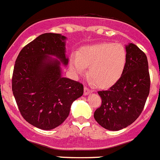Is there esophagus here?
<instances>
[{
	"mask_svg": "<svg viewBox=\"0 0 160 160\" xmlns=\"http://www.w3.org/2000/svg\"><path fill=\"white\" fill-rule=\"evenodd\" d=\"M93 92V90H91L90 88H88L87 86H85L84 87V95H89Z\"/></svg>",
	"mask_w": 160,
	"mask_h": 160,
	"instance_id": "1",
	"label": "esophagus"
}]
</instances>
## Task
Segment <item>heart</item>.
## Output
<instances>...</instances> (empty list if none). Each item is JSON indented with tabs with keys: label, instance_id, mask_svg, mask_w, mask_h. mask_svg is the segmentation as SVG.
Wrapping results in <instances>:
<instances>
[{
	"label": "heart",
	"instance_id": "b5f03b06",
	"mask_svg": "<svg viewBox=\"0 0 160 160\" xmlns=\"http://www.w3.org/2000/svg\"><path fill=\"white\" fill-rule=\"evenodd\" d=\"M127 62V52L119 43H100L82 48L70 61L74 74H80L88 67L91 82L102 88L113 85L121 78Z\"/></svg>",
	"mask_w": 160,
	"mask_h": 160
}]
</instances>
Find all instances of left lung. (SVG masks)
I'll list each match as a JSON object with an SVG mask.
<instances>
[{
    "mask_svg": "<svg viewBox=\"0 0 160 160\" xmlns=\"http://www.w3.org/2000/svg\"><path fill=\"white\" fill-rule=\"evenodd\" d=\"M125 49V68L109 90L98 91L102 105L93 114L98 124L111 131L126 128L138 118L150 91L147 56L133 43L127 45Z\"/></svg>",
    "mask_w": 160,
    "mask_h": 160,
    "instance_id": "left-lung-1",
    "label": "left lung"
}]
</instances>
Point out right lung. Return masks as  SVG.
<instances>
[{"mask_svg":"<svg viewBox=\"0 0 160 160\" xmlns=\"http://www.w3.org/2000/svg\"><path fill=\"white\" fill-rule=\"evenodd\" d=\"M66 39L55 33L40 35L23 48L16 60L13 95L22 117L40 129L60 125L69 116L73 102L83 94L82 83L62 76L60 65L67 66L69 61Z\"/></svg>","mask_w":160,"mask_h":160,"instance_id":"add662e5","label":"right lung"}]
</instances>
